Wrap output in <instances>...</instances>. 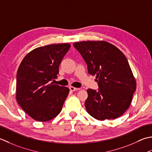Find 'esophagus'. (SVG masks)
Returning <instances> with one entry per match:
<instances>
[{
	"mask_svg": "<svg viewBox=\"0 0 152 152\" xmlns=\"http://www.w3.org/2000/svg\"><path fill=\"white\" fill-rule=\"evenodd\" d=\"M69 89L71 91H77V90H79V88L73 87V86H69Z\"/></svg>",
	"mask_w": 152,
	"mask_h": 152,
	"instance_id": "esophagus-1",
	"label": "esophagus"
}]
</instances>
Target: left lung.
<instances>
[{
	"mask_svg": "<svg viewBox=\"0 0 152 152\" xmlns=\"http://www.w3.org/2000/svg\"><path fill=\"white\" fill-rule=\"evenodd\" d=\"M73 46L87 65L88 72L96 76L98 91L87 90V112L103 121L116 119L125 112L137 88L136 80L125 56L106 41L77 42Z\"/></svg>",
	"mask_w": 152,
	"mask_h": 152,
	"instance_id": "left-lung-1",
	"label": "left lung"
}]
</instances>
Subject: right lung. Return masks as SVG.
Returning <instances> with one entry per match:
<instances>
[{
	"instance_id": "add662e5",
	"label": "right lung",
	"mask_w": 152,
	"mask_h": 152,
	"mask_svg": "<svg viewBox=\"0 0 152 152\" xmlns=\"http://www.w3.org/2000/svg\"><path fill=\"white\" fill-rule=\"evenodd\" d=\"M71 45H46L31 51L23 59L16 75V100L24 111L38 121H48L62 109L69 89L54 85L59 66Z\"/></svg>"
}]
</instances>
